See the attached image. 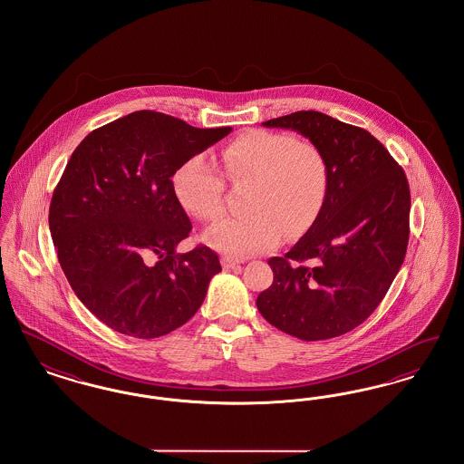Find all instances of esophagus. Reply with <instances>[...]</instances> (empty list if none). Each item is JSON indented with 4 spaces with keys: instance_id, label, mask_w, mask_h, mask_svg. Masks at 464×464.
Returning a JSON list of instances; mask_svg holds the SVG:
<instances>
[{
    "instance_id": "obj_1",
    "label": "esophagus",
    "mask_w": 464,
    "mask_h": 464,
    "mask_svg": "<svg viewBox=\"0 0 464 464\" xmlns=\"http://www.w3.org/2000/svg\"><path fill=\"white\" fill-rule=\"evenodd\" d=\"M221 263L224 269H233V267L242 265L243 261L238 257H233V256H222Z\"/></svg>"
}]
</instances>
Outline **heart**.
<instances>
[{"label":"heart","mask_w":464,"mask_h":464,"mask_svg":"<svg viewBox=\"0 0 464 464\" xmlns=\"http://www.w3.org/2000/svg\"><path fill=\"white\" fill-rule=\"evenodd\" d=\"M252 184L246 216L227 218L205 233L210 246L250 256L303 237L329 197L331 167L324 151L285 132L248 130L222 151V172L203 155L177 167L172 188L180 207L199 221H216L226 208V180Z\"/></svg>","instance_id":"heart-1"}]
</instances>
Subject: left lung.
<instances>
[{"label": "left lung", "mask_w": 464, "mask_h": 464, "mask_svg": "<svg viewBox=\"0 0 464 464\" xmlns=\"http://www.w3.org/2000/svg\"><path fill=\"white\" fill-rule=\"evenodd\" d=\"M308 137L327 156L329 197L308 233L271 257L257 297L266 320L303 341L353 331L384 299L409 245L411 189L397 160L365 129L318 111L263 123Z\"/></svg>", "instance_id": "left-lung-1"}]
</instances>
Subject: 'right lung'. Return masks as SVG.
I'll list each match as a JSON object with an SVG mask.
<instances>
[{
	"mask_svg": "<svg viewBox=\"0 0 464 464\" xmlns=\"http://www.w3.org/2000/svg\"><path fill=\"white\" fill-rule=\"evenodd\" d=\"M229 132L135 111L72 151L50 201V233L69 285L112 331L155 339L201 306L221 263L201 243L176 254L193 226L172 176Z\"/></svg>",
	"mask_w": 464,
	"mask_h": 464,
	"instance_id": "add662e5",
	"label": "right lung"
}]
</instances>
